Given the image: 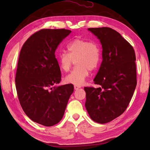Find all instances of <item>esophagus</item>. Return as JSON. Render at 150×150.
Here are the masks:
<instances>
[{
	"instance_id": "obj_1",
	"label": "esophagus",
	"mask_w": 150,
	"mask_h": 150,
	"mask_svg": "<svg viewBox=\"0 0 150 150\" xmlns=\"http://www.w3.org/2000/svg\"><path fill=\"white\" fill-rule=\"evenodd\" d=\"M81 88V85H74V88L75 90H77V89H78V88Z\"/></svg>"
}]
</instances>
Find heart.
<instances>
[{"label": "heart", "mask_w": 150, "mask_h": 150, "mask_svg": "<svg viewBox=\"0 0 150 150\" xmlns=\"http://www.w3.org/2000/svg\"><path fill=\"white\" fill-rule=\"evenodd\" d=\"M68 52H62L57 55L61 69L69 71L75 60L77 66L65 78L66 82L81 85L89 75V70L95 71L100 64V47L97 43L87 40L76 38L67 45Z\"/></svg>", "instance_id": "1"}]
</instances>
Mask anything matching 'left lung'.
<instances>
[{"label": "left lung", "mask_w": 150, "mask_h": 150, "mask_svg": "<svg viewBox=\"0 0 150 150\" xmlns=\"http://www.w3.org/2000/svg\"><path fill=\"white\" fill-rule=\"evenodd\" d=\"M102 44L103 61L94 79L98 88L86 87L85 107L93 121L105 124L120 116L130 103L137 85L133 47L116 30L91 28Z\"/></svg>", "instance_id": "1"}]
</instances>
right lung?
<instances>
[{"instance_id": "add662e5", "label": "right lung", "mask_w": 150, "mask_h": 150, "mask_svg": "<svg viewBox=\"0 0 150 150\" xmlns=\"http://www.w3.org/2000/svg\"><path fill=\"white\" fill-rule=\"evenodd\" d=\"M71 31L42 29L32 34L20 50L16 73V88L20 105L32 121L52 126L62 120L72 84L59 87L61 71L55 52Z\"/></svg>"}]
</instances>
